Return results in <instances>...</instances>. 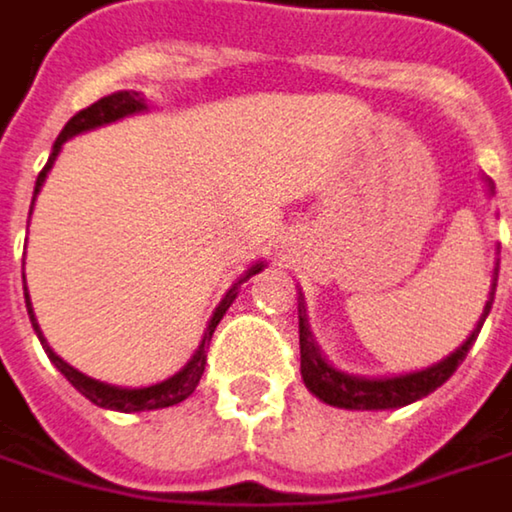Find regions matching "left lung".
<instances>
[{
  "mask_svg": "<svg viewBox=\"0 0 512 512\" xmlns=\"http://www.w3.org/2000/svg\"><path fill=\"white\" fill-rule=\"evenodd\" d=\"M489 186V196H495V186L492 180H486ZM495 286H498V259H495V271H492V289H489V301L477 319L474 332L468 335V341L462 347H456V353H450L446 359L410 371V374H395V377H362V374H347L341 368H335L323 350H319L310 323H307V304L304 295L298 289V344H301V380L307 386V392H313L323 404L332 407H344V410H395V407H407L425 395H431L437 386H443L456 374V368L465 362L468 350L474 347L486 316L492 310L495 301Z\"/></svg>",
  "mask_w": 512,
  "mask_h": 512,
  "instance_id": "obj_1",
  "label": "left lung"
}]
</instances>
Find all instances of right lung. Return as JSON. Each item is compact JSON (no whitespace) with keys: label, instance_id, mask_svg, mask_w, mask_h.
<instances>
[{"label":"right lung","instance_id":"obj_1","mask_svg":"<svg viewBox=\"0 0 512 512\" xmlns=\"http://www.w3.org/2000/svg\"><path fill=\"white\" fill-rule=\"evenodd\" d=\"M141 111H147V99H144L138 90H117V93H111V96H105V99L93 102L90 108L78 111V114L66 123V129L59 132V138H56V144H53V150H50V156H47V165L41 168V174H38V180H35L32 205H35V196L41 193L44 177H47V171L53 168V162H56V156H59L62 144H66L69 138H75V135H81V132H90V129H99V126H108V123H117V120L132 117V114H141ZM29 217H32V208H29ZM262 268H265V262L250 265V268H247V271H244L232 286H229V292L220 298V304L214 307V313H211V319H208V329H205V335H202V341H199V347H196L193 359H189L177 374H171V377H165V380H159V383H153V386H138V389L114 386V383H102V380L87 377L84 371L72 368L66 359H59V356L47 347V341H44V335H41V329H38V323H35L32 301H29V292H26V274H23V295H26L29 323H32V329H35V335H38V341H41V347H44L47 359L59 368V374L66 377V380H69V383H72L84 398H90L96 407H108V410H120V413H141V410H159V407L180 404V401H186L189 395L196 392V386H199V380H202V374H205V362H208V341H211L214 329L220 326V319H223V316H226V310L232 307V301H235V295H238V286H241V283H247V280H250L253 274H259Z\"/></svg>","mask_w":512,"mask_h":512}]
</instances>
